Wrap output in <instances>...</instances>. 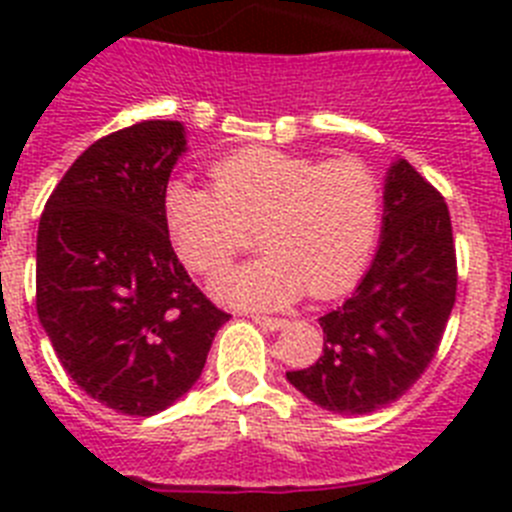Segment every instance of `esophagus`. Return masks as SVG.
Here are the masks:
<instances>
[{"label":"esophagus","instance_id":"1","mask_svg":"<svg viewBox=\"0 0 512 512\" xmlns=\"http://www.w3.org/2000/svg\"><path fill=\"white\" fill-rule=\"evenodd\" d=\"M253 323L259 325V328H264V330H282L284 325H287V320H284V318H269V315H253Z\"/></svg>","mask_w":512,"mask_h":512}]
</instances>
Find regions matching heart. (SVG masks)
I'll return each mask as SVG.
<instances>
[{"mask_svg": "<svg viewBox=\"0 0 512 512\" xmlns=\"http://www.w3.org/2000/svg\"><path fill=\"white\" fill-rule=\"evenodd\" d=\"M212 187L174 179L164 192V223L176 259L212 277L251 243L259 259L210 284L225 305L279 310L305 295L346 292L372 261L382 230V182L359 158L297 156L246 148L210 166Z\"/></svg>", "mask_w": 512, "mask_h": 512, "instance_id": "obj_1", "label": "heart"}]
</instances>
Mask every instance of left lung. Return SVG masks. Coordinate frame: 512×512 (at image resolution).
Instances as JSON below:
<instances>
[{
	"instance_id": "obj_1",
	"label": "left lung",
	"mask_w": 512,
	"mask_h": 512,
	"mask_svg": "<svg viewBox=\"0 0 512 512\" xmlns=\"http://www.w3.org/2000/svg\"><path fill=\"white\" fill-rule=\"evenodd\" d=\"M456 300V248L441 192L400 158L384 179L377 256L356 292L320 318L323 356L287 372L307 400L366 415L402 397L436 356Z\"/></svg>"
}]
</instances>
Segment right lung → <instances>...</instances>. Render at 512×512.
<instances>
[{"instance_id":"obj_1","label":"right lung","mask_w":512,"mask_h":512,"mask_svg":"<svg viewBox=\"0 0 512 512\" xmlns=\"http://www.w3.org/2000/svg\"><path fill=\"white\" fill-rule=\"evenodd\" d=\"M184 151L176 120L117 130L76 158L40 215V325L69 377L122 415L148 418L192 390L230 318L166 233L164 192Z\"/></svg>"}]
</instances>
